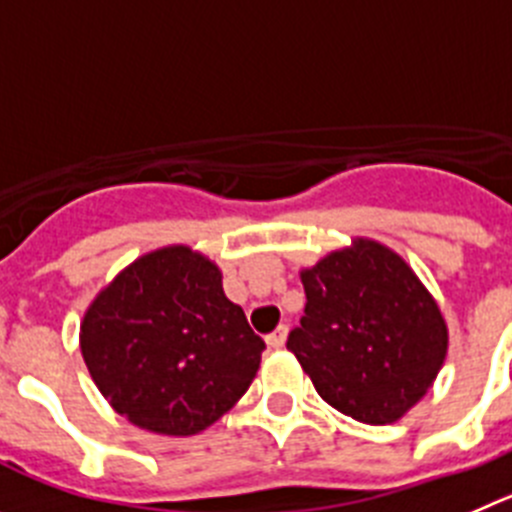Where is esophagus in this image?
I'll list each match as a JSON object with an SVG mask.
<instances>
[{
    "label": "esophagus",
    "mask_w": 512,
    "mask_h": 512,
    "mask_svg": "<svg viewBox=\"0 0 512 512\" xmlns=\"http://www.w3.org/2000/svg\"><path fill=\"white\" fill-rule=\"evenodd\" d=\"M285 336H288V326L280 324L278 329L273 331V334H267V344H270V349H280L285 344Z\"/></svg>",
    "instance_id": "obj_1"
}]
</instances>
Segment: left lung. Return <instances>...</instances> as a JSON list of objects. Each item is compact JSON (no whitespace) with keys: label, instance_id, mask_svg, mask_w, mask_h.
Wrapping results in <instances>:
<instances>
[{"label":"left lung","instance_id":"8db88e82","mask_svg":"<svg viewBox=\"0 0 512 512\" xmlns=\"http://www.w3.org/2000/svg\"><path fill=\"white\" fill-rule=\"evenodd\" d=\"M306 308L285 347L336 411L385 426L418 403L446 357V324L413 270L357 239L301 273Z\"/></svg>","mask_w":512,"mask_h":512}]
</instances>
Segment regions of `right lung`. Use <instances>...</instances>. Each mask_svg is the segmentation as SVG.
Instances as JSON below:
<instances>
[{
	"mask_svg": "<svg viewBox=\"0 0 512 512\" xmlns=\"http://www.w3.org/2000/svg\"><path fill=\"white\" fill-rule=\"evenodd\" d=\"M265 342L224 296L214 262L165 247L132 262L81 324L96 388L135 426L168 436L204 431L247 393Z\"/></svg>",
	"mask_w": 512,
	"mask_h": 512,
	"instance_id": "obj_1",
	"label": "right lung"
}]
</instances>
